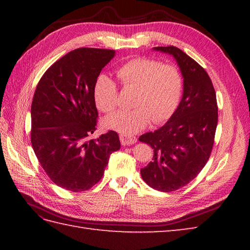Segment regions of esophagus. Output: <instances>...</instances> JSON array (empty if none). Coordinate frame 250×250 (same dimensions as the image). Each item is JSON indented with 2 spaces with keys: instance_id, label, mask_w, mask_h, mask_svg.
<instances>
[{
  "instance_id": "esophagus-1",
  "label": "esophagus",
  "mask_w": 250,
  "mask_h": 250,
  "mask_svg": "<svg viewBox=\"0 0 250 250\" xmlns=\"http://www.w3.org/2000/svg\"><path fill=\"white\" fill-rule=\"evenodd\" d=\"M120 142L124 146L132 145L137 142V137L135 136H129V135H120Z\"/></svg>"
}]
</instances>
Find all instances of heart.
I'll use <instances>...</instances> for the list:
<instances>
[{
    "instance_id": "obj_1",
    "label": "heart",
    "mask_w": 250,
    "mask_h": 250,
    "mask_svg": "<svg viewBox=\"0 0 250 250\" xmlns=\"http://www.w3.org/2000/svg\"><path fill=\"white\" fill-rule=\"evenodd\" d=\"M124 89H135L134 108L121 110L104 120L105 128L122 135L140 132L150 124H162L175 114L182 101L184 78L179 68L171 63L140 57L125 62L116 70ZM97 107L110 114L118 106V88L113 79L100 75L93 86Z\"/></svg>"
}]
</instances>
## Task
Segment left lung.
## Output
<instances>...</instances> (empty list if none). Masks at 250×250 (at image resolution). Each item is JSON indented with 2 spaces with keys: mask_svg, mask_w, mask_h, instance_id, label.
<instances>
[{
  "mask_svg": "<svg viewBox=\"0 0 250 250\" xmlns=\"http://www.w3.org/2000/svg\"><path fill=\"white\" fill-rule=\"evenodd\" d=\"M172 55L184 77L178 108L166 125L140 136L153 149L152 161L141 169L151 188L171 192L188 185L205 167L213 150L218 122L216 92L208 74L175 46L155 47Z\"/></svg>",
  "mask_w": 250,
  "mask_h": 250,
  "instance_id": "1",
  "label": "left lung"
}]
</instances>
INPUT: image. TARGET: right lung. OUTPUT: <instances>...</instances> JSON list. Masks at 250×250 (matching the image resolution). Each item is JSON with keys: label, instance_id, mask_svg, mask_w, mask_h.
I'll return each instance as SVG.
<instances>
[{"label": "right lung", "instance_id": "add662e5", "mask_svg": "<svg viewBox=\"0 0 250 250\" xmlns=\"http://www.w3.org/2000/svg\"><path fill=\"white\" fill-rule=\"evenodd\" d=\"M115 50L77 48L40 79L31 106V144L42 167L59 187L82 192L102 178L110 153L120 149L117 132L95 140L98 109L93 86Z\"/></svg>", "mask_w": 250, "mask_h": 250}]
</instances>
